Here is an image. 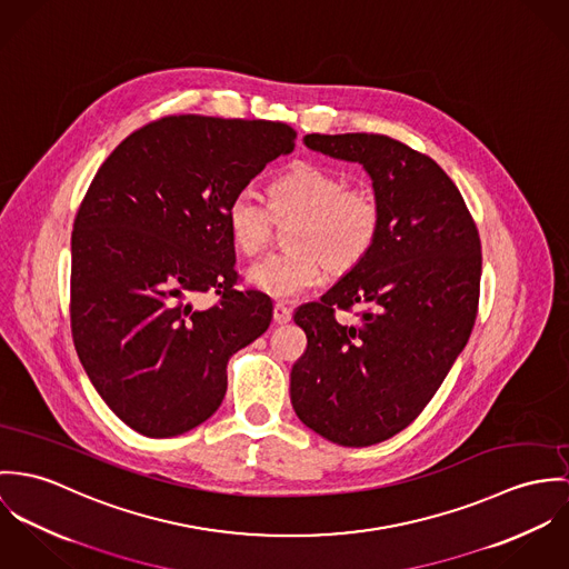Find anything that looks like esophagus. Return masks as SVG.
Masks as SVG:
<instances>
[{
  "label": "esophagus",
  "mask_w": 569,
  "mask_h": 569,
  "mask_svg": "<svg viewBox=\"0 0 569 569\" xmlns=\"http://www.w3.org/2000/svg\"><path fill=\"white\" fill-rule=\"evenodd\" d=\"M272 318H274L277 325H286L292 318V310L288 306H283V303H274V315H272Z\"/></svg>",
  "instance_id": "obj_1"
}]
</instances>
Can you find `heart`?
Returning a JSON list of instances; mask_svg holds the SVG:
<instances>
[{
	"instance_id": "obj_1",
	"label": "heart",
	"mask_w": 569,
	"mask_h": 569,
	"mask_svg": "<svg viewBox=\"0 0 569 569\" xmlns=\"http://www.w3.org/2000/svg\"><path fill=\"white\" fill-rule=\"evenodd\" d=\"M233 247L247 257L261 253L286 229L290 249L268 254L247 270L249 283L274 299H292L322 279L356 270L376 249L381 204L367 188L316 163H297L268 188L263 204L253 191H238L227 207Z\"/></svg>"
}]
</instances>
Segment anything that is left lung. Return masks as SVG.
Wrapping results in <instances>:
<instances>
[{
  "label": "left lung",
  "mask_w": 569,
  "mask_h": 569,
  "mask_svg": "<svg viewBox=\"0 0 569 569\" xmlns=\"http://www.w3.org/2000/svg\"><path fill=\"white\" fill-rule=\"evenodd\" d=\"M306 146L365 166L381 231L356 270L297 308L308 347L292 367L290 399L322 439L367 447L408 428L465 349L480 301V233L428 154L373 132H315ZM356 305L366 310L353 326L335 318Z\"/></svg>",
  "instance_id": "8db88e82"
}]
</instances>
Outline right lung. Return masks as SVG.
Here are the masks:
<instances>
[{"mask_svg":"<svg viewBox=\"0 0 569 569\" xmlns=\"http://www.w3.org/2000/svg\"><path fill=\"white\" fill-rule=\"evenodd\" d=\"M295 139L283 122L168 116L96 172L71 233V338L134 432L170 439L207 421L229 358L268 329L270 297L238 290L227 207ZM204 291L219 301L196 311Z\"/></svg>","mask_w":569,"mask_h":569,"instance_id":"right-lung-1","label":"right lung"}]
</instances>
